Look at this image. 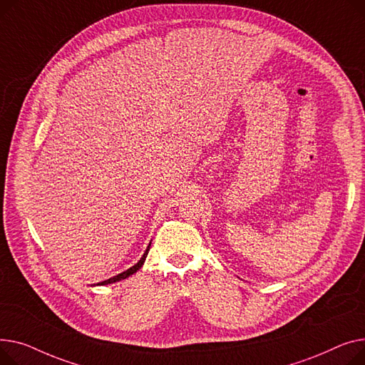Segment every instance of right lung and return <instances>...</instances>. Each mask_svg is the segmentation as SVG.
<instances>
[{
	"mask_svg": "<svg viewBox=\"0 0 365 365\" xmlns=\"http://www.w3.org/2000/svg\"><path fill=\"white\" fill-rule=\"evenodd\" d=\"M150 246H152V242L148 243V246H147V249H145V252H144V255L141 256V259L134 265V267H131L130 269H126V271H123V272H120V274H118V275H115V277H112V278H109V280H104V282H101V283H97V284H91V286H104V284H112V283H116V282H120V280H125V278H128L130 275H133L134 272H137L141 267H143V264H144V261H145V258H147V253H148V250H150Z\"/></svg>",
	"mask_w": 365,
	"mask_h": 365,
	"instance_id": "right-lung-1",
	"label": "right lung"
}]
</instances>
